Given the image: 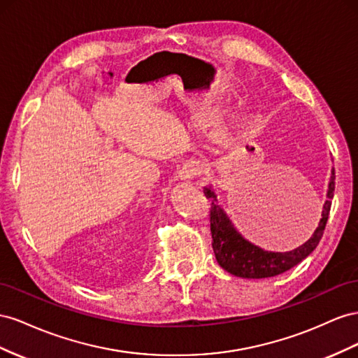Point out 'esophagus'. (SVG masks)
Instances as JSON below:
<instances>
[{
  "label": "esophagus",
  "mask_w": 358,
  "mask_h": 358,
  "mask_svg": "<svg viewBox=\"0 0 358 358\" xmlns=\"http://www.w3.org/2000/svg\"><path fill=\"white\" fill-rule=\"evenodd\" d=\"M199 173H201L199 163L195 162V160H189V162H186L185 165H182V168L180 169L178 177H180V180L187 181V180H193L196 176H199Z\"/></svg>",
  "instance_id": "esophagus-1"
}]
</instances>
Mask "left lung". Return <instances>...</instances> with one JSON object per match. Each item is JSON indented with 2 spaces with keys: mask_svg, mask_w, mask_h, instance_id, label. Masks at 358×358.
Segmentation results:
<instances>
[{
  "mask_svg": "<svg viewBox=\"0 0 358 358\" xmlns=\"http://www.w3.org/2000/svg\"><path fill=\"white\" fill-rule=\"evenodd\" d=\"M334 169H331V177L329 182V190H327V201L322 207L321 219L316 224L312 237L297 249L289 252H268L258 246H255L250 241L244 238L241 234L234 227L228 214L224 213L222 206L217 201L216 193L211 186L203 187V195L207 199H211L210 208V229L213 238V250L216 255V259L223 270L237 275L243 279H264L273 278V275L282 274L289 268L300 264L304 258L318 246L320 240L325 229L327 220L331 208V199L334 196ZM275 220L279 224H295V222H301L304 219V211L292 207H285V210L274 211Z\"/></svg>",
  "mask_w": 358,
  "mask_h": 358,
  "instance_id": "8db88e82",
  "label": "left lung"
}]
</instances>
